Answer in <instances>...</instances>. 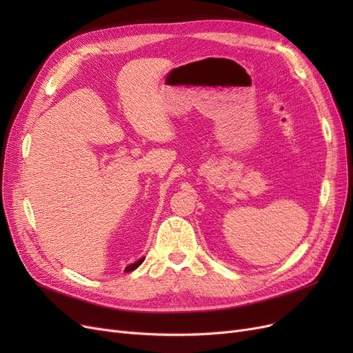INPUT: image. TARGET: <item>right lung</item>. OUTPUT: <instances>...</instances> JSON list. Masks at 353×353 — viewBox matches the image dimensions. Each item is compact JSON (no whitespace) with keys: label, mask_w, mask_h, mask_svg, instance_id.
Returning a JSON list of instances; mask_svg holds the SVG:
<instances>
[{"label":"right lung","mask_w":353,"mask_h":353,"mask_svg":"<svg viewBox=\"0 0 353 353\" xmlns=\"http://www.w3.org/2000/svg\"><path fill=\"white\" fill-rule=\"evenodd\" d=\"M143 261H144V257H141L140 261H137L136 263H132V265H128L125 269H124V272H133V270H136L141 263H143Z\"/></svg>","instance_id":"1"}]
</instances>
